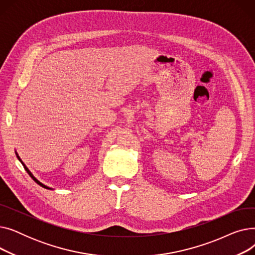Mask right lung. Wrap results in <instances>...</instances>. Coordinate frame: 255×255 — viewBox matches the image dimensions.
Returning a JSON list of instances; mask_svg holds the SVG:
<instances>
[{"label":"right lung","mask_w":255,"mask_h":255,"mask_svg":"<svg viewBox=\"0 0 255 255\" xmlns=\"http://www.w3.org/2000/svg\"><path fill=\"white\" fill-rule=\"evenodd\" d=\"M15 154H16V156H17V158H18V160H19V161H20V162H21V164H22V165H23V167H24V169H25V171H26V172H28V173H29V175H30V177H31V178H32V179H33V180H34V181H35V182H36V183H37V184H38V185H40V186H41V187H43V188H46V189H51V188H49V187H47V186H45V185H44V184H42V183H41V182H40V181H38V180H37V179H36V178H35V177H34V176H33V173H32V172H31V171H30V170H29V168H28V167H26V166H25V165H24V163H23V162H22V161H21V159H20V158H19V156H18V154H17V153H15Z\"/></svg>","instance_id":"right-lung-1"}]
</instances>
